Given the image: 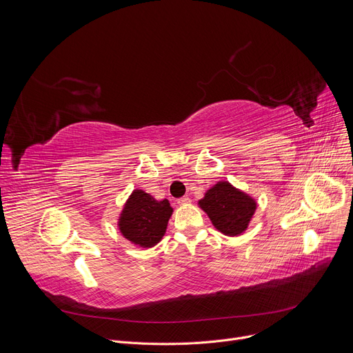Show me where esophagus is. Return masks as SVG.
Returning <instances> with one entry per match:
<instances>
[{
	"instance_id": "esophagus-1",
	"label": "esophagus",
	"mask_w": 353,
	"mask_h": 353,
	"mask_svg": "<svg viewBox=\"0 0 353 353\" xmlns=\"http://www.w3.org/2000/svg\"><path fill=\"white\" fill-rule=\"evenodd\" d=\"M190 201H191V199H190L188 196H181V198L177 199V203H179L180 205H185V204H190Z\"/></svg>"
}]
</instances>
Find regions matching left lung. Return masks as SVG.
I'll list each match as a JSON object with an SVG mask.
<instances>
[{
	"mask_svg": "<svg viewBox=\"0 0 353 353\" xmlns=\"http://www.w3.org/2000/svg\"><path fill=\"white\" fill-rule=\"evenodd\" d=\"M198 205L207 212L212 225L226 236L241 234L257 208L254 198L228 181H218L198 201Z\"/></svg>",
	"mask_w": 353,
	"mask_h": 353,
	"instance_id": "left-lung-1",
	"label": "left lung"
}]
</instances>
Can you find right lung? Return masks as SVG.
Segmentation results:
<instances>
[{
	"mask_svg": "<svg viewBox=\"0 0 353 353\" xmlns=\"http://www.w3.org/2000/svg\"><path fill=\"white\" fill-rule=\"evenodd\" d=\"M173 208L168 199L157 201L142 190H134L121 211L119 229L131 243L154 247L163 237Z\"/></svg>",
	"mask_w": 353,
	"mask_h": 353,
	"instance_id": "obj_1",
	"label": "right lung"
}]
</instances>
